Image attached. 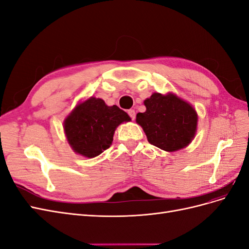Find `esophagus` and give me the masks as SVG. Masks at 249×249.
I'll use <instances>...</instances> for the list:
<instances>
[{
    "instance_id": "1",
    "label": "esophagus",
    "mask_w": 249,
    "mask_h": 249,
    "mask_svg": "<svg viewBox=\"0 0 249 249\" xmlns=\"http://www.w3.org/2000/svg\"><path fill=\"white\" fill-rule=\"evenodd\" d=\"M127 114L130 115V117H131L132 119H134L135 116H136V113H135V110H133V109L127 110Z\"/></svg>"
}]
</instances>
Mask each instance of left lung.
Wrapping results in <instances>:
<instances>
[{"mask_svg":"<svg viewBox=\"0 0 249 249\" xmlns=\"http://www.w3.org/2000/svg\"><path fill=\"white\" fill-rule=\"evenodd\" d=\"M144 105L146 111L138 113L136 123L142 126L150 144L170 153L190 144L198 118L189 103L171 92H155Z\"/></svg>","mask_w":249,"mask_h":249,"instance_id":"obj_1","label":"left lung"}]
</instances>
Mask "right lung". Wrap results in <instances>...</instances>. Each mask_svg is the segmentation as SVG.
<instances>
[{
	"label": "right lung",
	"instance_id": "1",
	"mask_svg": "<svg viewBox=\"0 0 249 249\" xmlns=\"http://www.w3.org/2000/svg\"><path fill=\"white\" fill-rule=\"evenodd\" d=\"M127 113L116 105L107 106L91 96L78 104L64 120V133L74 153L94 158L110 147L116 127L130 122Z\"/></svg>",
	"mask_w": 249,
	"mask_h": 249
}]
</instances>
